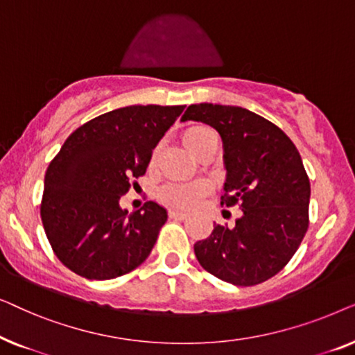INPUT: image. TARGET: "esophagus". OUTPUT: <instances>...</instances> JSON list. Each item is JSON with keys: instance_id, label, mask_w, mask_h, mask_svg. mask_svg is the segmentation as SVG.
<instances>
[{"instance_id": "34e87169", "label": "esophagus", "mask_w": 355, "mask_h": 355, "mask_svg": "<svg viewBox=\"0 0 355 355\" xmlns=\"http://www.w3.org/2000/svg\"><path fill=\"white\" fill-rule=\"evenodd\" d=\"M169 218H173V220H186L187 213L179 210H169Z\"/></svg>"}]
</instances>
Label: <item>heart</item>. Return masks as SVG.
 <instances>
[{
    "label": "heart",
    "instance_id": "b5f03b06",
    "mask_svg": "<svg viewBox=\"0 0 355 355\" xmlns=\"http://www.w3.org/2000/svg\"><path fill=\"white\" fill-rule=\"evenodd\" d=\"M213 134L211 129L208 128H192L184 132L182 140L186 147L191 150L192 153L197 152L198 145L205 140L208 135ZM157 150L152 155V162L157 158ZM210 191V186L205 181H196V182H169L159 191V198L168 205L178 207V208H192L197 205L198 200Z\"/></svg>",
    "mask_w": 355,
    "mask_h": 355
}]
</instances>
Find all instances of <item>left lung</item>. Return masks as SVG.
Listing matches in <instances>:
<instances>
[{"label":"left lung","instance_id":"1","mask_svg":"<svg viewBox=\"0 0 355 355\" xmlns=\"http://www.w3.org/2000/svg\"><path fill=\"white\" fill-rule=\"evenodd\" d=\"M211 125L223 140L221 205L239 203L232 227L216 225L193 252L203 268L236 286L270 279L293 259L309 227L310 182L291 139L268 119L241 108L191 105L181 118Z\"/></svg>","mask_w":355,"mask_h":355}]
</instances>
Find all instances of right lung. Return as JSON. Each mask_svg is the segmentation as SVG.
<instances>
[{"mask_svg":"<svg viewBox=\"0 0 355 355\" xmlns=\"http://www.w3.org/2000/svg\"><path fill=\"white\" fill-rule=\"evenodd\" d=\"M186 106L132 105L74 130L45 174L40 215L58 259L87 279H113L145 261L168 220L147 202L129 213L119 198L144 176L166 130Z\"/></svg>","mask_w":355,"mask_h":355,"instance_id":"right-lung-1","label":"right lung"}]
</instances>
